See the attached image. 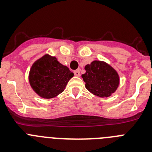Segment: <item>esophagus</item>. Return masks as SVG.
<instances>
[{
  "label": "esophagus",
  "instance_id": "obj_1",
  "mask_svg": "<svg viewBox=\"0 0 152 152\" xmlns=\"http://www.w3.org/2000/svg\"><path fill=\"white\" fill-rule=\"evenodd\" d=\"M74 74H75V76H77V77H79L80 75V70H75V72H74Z\"/></svg>",
  "mask_w": 152,
  "mask_h": 152
}]
</instances>
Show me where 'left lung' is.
<instances>
[{"instance_id":"left-lung-1","label":"left lung","mask_w":152,"mask_h":152,"mask_svg":"<svg viewBox=\"0 0 152 152\" xmlns=\"http://www.w3.org/2000/svg\"><path fill=\"white\" fill-rule=\"evenodd\" d=\"M82 75L86 88L94 95L108 97L117 89L119 83L117 72L103 61H94L84 68Z\"/></svg>"}]
</instances>
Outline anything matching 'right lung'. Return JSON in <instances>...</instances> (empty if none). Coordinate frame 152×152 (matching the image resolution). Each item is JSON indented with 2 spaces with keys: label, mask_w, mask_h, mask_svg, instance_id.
<instances>
[{
  "label": "right lung",
  "mask_w": 152,
  "mask_h": 152,
  "mask_svg": "<svg viewBox=\"0 0 152 152\" xmlns=\"http://www.w3.org/2000/svg\"><path fill=\"white\" fill-rule=\"evenodd\" d=\"M74 74L56 57L45 55L33 64L29 80L33 91L41 97L50 99L64 91Z\"/></svg>",
  "instance_id": "add662e5"
}]
</instances>
